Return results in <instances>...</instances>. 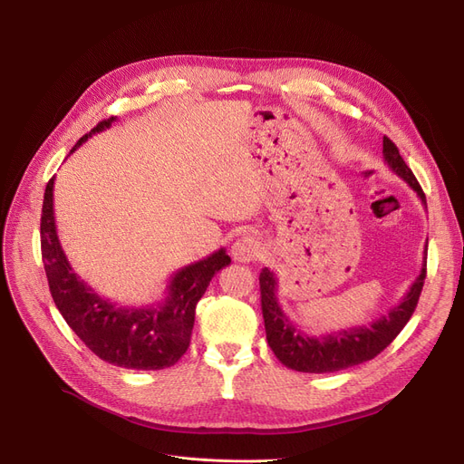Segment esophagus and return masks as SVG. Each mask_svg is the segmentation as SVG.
<instances>
[{"instance_id": "1", "label": "esophagus", "mask_w": 464, "mask_h": 464, "mask_svg": "<svg viewBox=\"0 0 464 464\" xmlns=\"http://www.w3.org/2000/svg\"><path fill=\"white\" fill-rule=\"evenodd\" d=\"M261 252V242L254 235H245L237 238L235 245L231 246V256L238 263H250L254 259H259Z\"/></svg>"}]
</instances>
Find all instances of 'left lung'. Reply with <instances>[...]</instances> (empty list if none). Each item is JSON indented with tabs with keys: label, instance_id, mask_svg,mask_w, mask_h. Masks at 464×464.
I'll use <instances>...</instances> for the list:
<instances>
[{
	"label": "left lung",
	"instance_id": "left-lung-1",
	"mask_svg": "<svg viewBox=\"0 0 464 464\" xmlns=\"http://www.w3.org/2000/svg\"><path fill=\"white\" fill-rule=\"evenodd\" d=\"M382 152L387 167L418 193V198L427 208L425 193L416 177H413L410 167L404 163L402 156L399 154L395 142L383 137ZM425 259L427 246L423 250V265L418 278L413 280L401 303L389 310L385 315H380L378 320H372L369 325H353L346 329L324 333L320 336L306 334L304 331L299 329L295 322H291V318L282 310L276 297L278 278L271 269L265 266L259 273V289L266 343H269L271 350L275 352L282 364L297 372H336L374 359L380 352H383L393 343L395 336L404 329V325L411 318L413 310H416L427 275Z\"/></svg>",
	"mask_w": 464,
	"mask_h": 464
}]
</instances>
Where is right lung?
<instances>
[{
    "label": "right lung",
    "instance_id": "obj_1",
    "mask_svg": "<svg viewBox=\"0 0 464 464\" xmlns=\"http://www.w3.org/2000/svg\"><path fill=\"white\" fill-rule=\"evenodd\" d=\"M116 116L100 121L71 152L92 135L112 126ZM41 254L56 308L67 325L100 359L133 371H161L186 353L195 306L218 271L231 263L226 248L189 263L170 275L165 297L146 306H121L97 295L72 271L60 245L54 218V177L48 180L41 214Z\"/></svg>",
    "mask_w": 464,
    "mask_h": 464
}]
</instances>
